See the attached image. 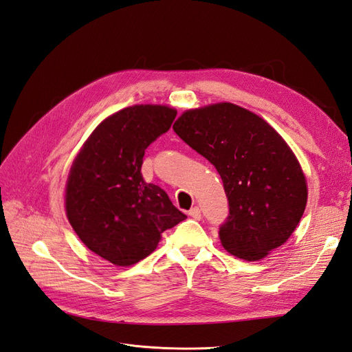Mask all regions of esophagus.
I'll list each match as a JSON object with an SVG mask.
<instances>
[{
	"instance_id": "obj_1",
	"label": "esophagus",
	"mask_w": 352,
	"mask_h": 352,
	"mask_svg": "<svg viewBox=\"0 0 352 352\" xmlns=\"http://www.w3.org/2000/svg\"><path fill=\"white\" fill-rule=\"evenodd\" d=\"M189 216L195 219V220H199L201 219V210L198 207H192L189 210Z\"/></svg>"
}]
</instances>
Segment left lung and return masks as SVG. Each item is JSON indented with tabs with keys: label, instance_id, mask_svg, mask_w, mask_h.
I'll use <instances>...</instances> for the list:
<instances>
[{
	"label": "left lung",
	"instance_id": "left-lung-1",
	"mask_svg": "<svg viewBox=\"0 0 352 352\" xmlns=\"http://www.w3.org/2000/svg\"><path fill=\"white\" fill-rule=\"evenodd\" d=\"M173 131L223 180L229 216L219 236L228 252L257 261L289 239L307 206V180L267 122L239 105L219 102L185 111Z\"/></svg>",
	"mask_w": 352,
	"mask_h": 352
}]
</instances>
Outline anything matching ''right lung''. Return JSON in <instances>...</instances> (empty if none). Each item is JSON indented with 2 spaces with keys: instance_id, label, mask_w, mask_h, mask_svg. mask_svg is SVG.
I'll use <instances>...</instances> for the list:
<instances>
[{
  "instance_id": "1",
  "label": "right lung",
  "mask_w": 352,
  "mask_h": 352,
  "mask_svg": "<svg viewBox=\"0 0 352 352\" xmlns=\"http://www.w3.org/2000/svg\"><path fill=\"white\" fill-rule=\"evenodd\" d=\"M176 114L167 105L153 104L117 111L97 126L70 167V225L92 252L116 265L148 257L162 233L186 219L141 173L145 150L170 129Z\"/></svg>"
}]
</instances>
